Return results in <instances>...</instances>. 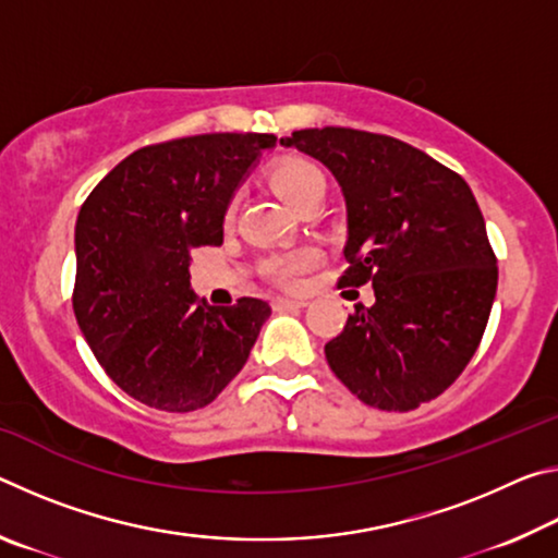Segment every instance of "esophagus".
Segmentation results:
<instances>
[{
  "label": "esophagus",
  "instance_id": "1",
  "mask_svg": "<svg viewBox=\"0 0 558 558\" xmlns=\"http://www.w3.org/2000/svg\"><path fill=\"white\" fill-rule=\"evenodd\" d=\"M272 307L276 310H302V307H307V302L295 300V298H276L272 300Z\"/></svg>",
  "mask_w": 558,
  "mask_h": 558
}]
</instances>
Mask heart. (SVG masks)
I'll use <instances>...</instances> for the list:
<instances>
[{
    "instance_id": "obj_1",
    "label": "heart",
    "mask_w": 558,
    "mask_h": 558,
    "mask_svg": "<svg viewBox=\"0 0 558 558\" xmlns=\"http://www.w3.org/2000/svg\"><path fill=\"white\" fill-rule=\"evenodd\" d=\"M272 189L286 202L292 211H298L302 204L317 199V196H325V174L319 172V167L313 162H305V159H288L282 162L276 172H272ZM315 253L313 251H295L288 253V256H276L268 260V272L276 278L280 286H298L302 276L313 268Z\"/></svg>"
}]
</instances>
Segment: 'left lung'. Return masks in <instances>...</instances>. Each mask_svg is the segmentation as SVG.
<instances>
[{"instance_id": "1", "label": "left lung", "mask_w": 558, "mask_h": 558, "mask_svg": "<svg viewBox=\"0 0 558 558\" xmlns=\"http://www.w3.org/2000/svg\"><path fill=\"white\" fill-rule=\"evenodd\" d=\"M323 162L347 206L339 286L372 282L332 342L329 369L359 401L413 411L458 379L487 327L497 260L465 179L401 140L349 128L280 137Z\"/></svg>"}]
</instances>
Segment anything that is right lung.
I'll list each match as a JSON object with an SVG mask.
<instances>
[{"label": "right lung", "instance_id": "obj_1", "mask_svg": "<svg viewBox=\"0 0 558 558\" xmlns=\"http://www.w3.org/2000/svg\"><path fill=\"white\" fill-rule=\"evenodd\" d=\"M276 135L214 132L149 145L102 177L75 221L73 313L102 369L149 409H204L243 369L270 305L196 300L189 251L223 216Z\"/></svg>", "mask_w": 558, "mask_h": 558}]
</instances>
